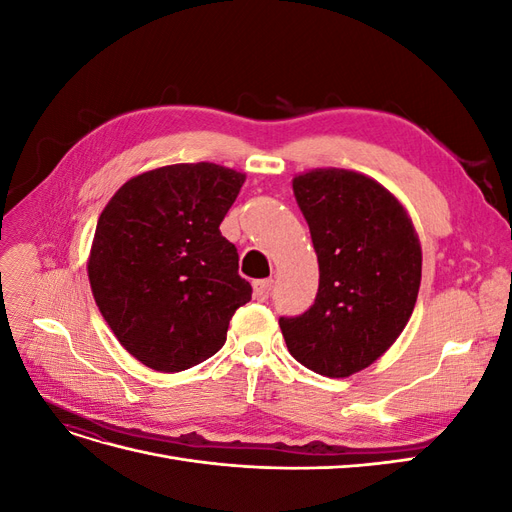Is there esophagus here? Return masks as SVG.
<instances>
[{"mask_svg": "<svg viewBox=\"0 0 512 512\" xmlns=\"http://www.w3.org/2000/svg\"><path fill=\"white\" fill-rule=\"evenodd\" d=\"M273 290V280H256L254 282V297L258 301H267L271 297Z\"/></svg>", "mask_w": 512, "mask_h": 512, "instance_id": "obj_1", "label": "esophagus"}]
</instances>
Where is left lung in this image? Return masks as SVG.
<instances>
[{"instance_id":"left-lung-1","label":"left lung","mask_w":512,"mask_h":512,"mask_svg":"<svg viewBox=\"0 0 512 512\" xmlns=\"http://www.w3.org/2000/svg\"><path fill=\"white\" fill-rule=\"evenodd\" d=\"M318 256L320 284L301 316H282L290 354L327 378H348L393 346L421 286V243L399 200L374 179L316 168L292 179Z\"/></svg>"}]
</instances>
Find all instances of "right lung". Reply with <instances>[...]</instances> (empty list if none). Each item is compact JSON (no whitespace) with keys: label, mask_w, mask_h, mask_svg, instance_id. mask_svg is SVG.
<instances>
[{"label":"right lung","mask_w":512,"mask_h":512,"mask_svg":"<svg viewBox=\"0 0 512 512\" xmlns=\"http://www.w3.org/2000/svg\"><path fill=\"white\" fill-rule=\"evenodd\" d=\"M245 181L220 164H173L126 181L108 200L89 254L100 314L134 359L173 374L226 342L252 299L220 224Z\"/></svg>","instance_id":"right-lung-1"}]
</instances>
